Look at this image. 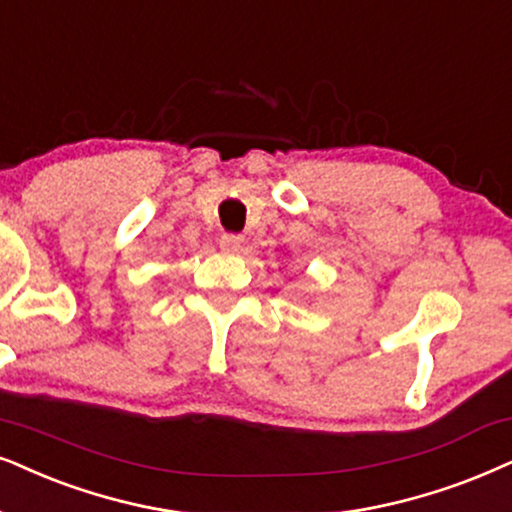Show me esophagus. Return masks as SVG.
I'll return each mask as SVG.
<instances>
[{"mask_svg":"<svg viewBox=\"0 0 512 512\" xmlns=\"http://www.w3.org/2000/svg\"><path fill=\"white\" fill-rule=\"evenodd\" d=\"M219 248L224 252H229V255H236V252L243 250V236H236V234H224L219 238Z\"/></svg>","mask_w":512,"mask_h":512,"instance_id":"obj_1","label":"esophagus"}]
</instances>
